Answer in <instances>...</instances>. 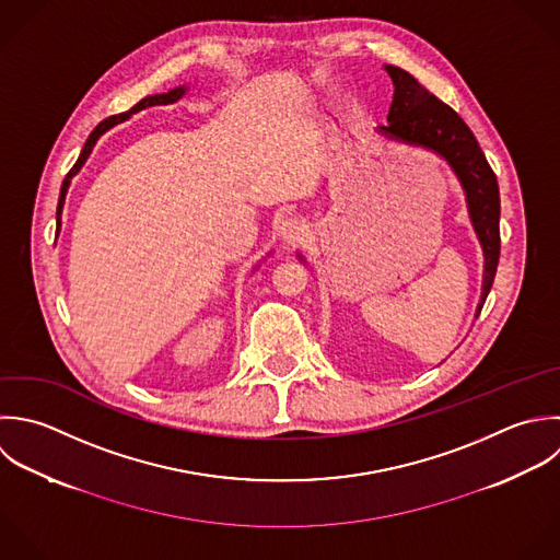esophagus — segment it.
I'll return each mask as SVG.
<instances>
[{
	"label": "esophagus",
	"mask_w": 560,
	"mask_h": 560,
	"mask_svg": "<svg viewBox=\"0 0 560 560\" xmlns=\"http://www.w3.org/2000/svg\"><path fill=\"white\" fill-rule=\"evenodd\" d=\"M303 233H305V226H303V222L296 220V218H285V220L279 224V237H281L285 244H296V242H301Z\"/></svg>",
	"instance_id": "obj_1"
}]
</instances>
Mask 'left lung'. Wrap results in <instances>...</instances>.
Instances as JSON below:
<instances>
[{"label":"left lung","instance_id":"1","mask_svg":"<svg viewBox=\"0 0 560 560\" xmlns=\"http://www.w3.org/2000/svg\"><path fill=\"white\" fill-rule=\"evenodd\" d=\"M395 95L388 110V124L380 126L388 137L419 143L443 154L458 174L469 202V213L485 250V288L478 314L493 288L500 264V185L478 139L465 119L434 93H430L415 75L401 67H386Z\"/></svg>","mask_w":560,"mask_h":560}]
</instances>
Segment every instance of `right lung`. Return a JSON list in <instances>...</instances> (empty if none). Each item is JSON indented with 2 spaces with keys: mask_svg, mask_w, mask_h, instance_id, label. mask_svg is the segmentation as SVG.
I'll list each match as a JSON object with an SVG mask.
<instances>
[{
  "mask_svg": "<svg viewBox=\"0 0 560 560\" xmlns=\"http://www.w3.org/2000/svg\"><path fill=\"white\" fill-rule=\"evenodd\" d=\"M185 93V89L180 86V89H174V91H170V93H161V95H148V97H143L141 102H137L128 113H119V115H110V117H106L104 121H100L95 128H93V132L89 135V139L84 141V148H82V152H80V156H78V161L73 163V167L67 172V176H65V180H62V187H60V198H58V207H56V220H58V224H60V211H62V202H65V194H67V187H69V180H71V176L82 167V163L86 161V156L91 154V148L95 145V141H97V137L104 132V130H108L110 126H115V124H119V121H124L126 117H130V113H137V110H141V108H148V106H156V104H172V102H176L180 95Z\"/></svg>",
  "mask_w": 560,
  "mask_h": 560,
  "instance_id": "add662e5",
  "label": "right lung"
}]
</instances>
